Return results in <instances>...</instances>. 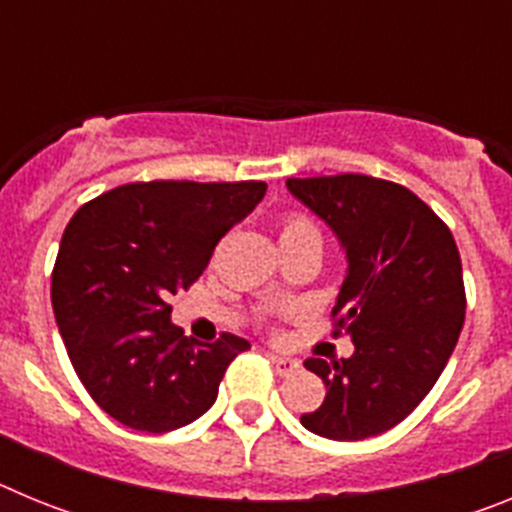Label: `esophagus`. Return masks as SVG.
<instances>
[{"label":"esophagus","instance_id":"1","mask_svg":"<svg viewBox=\"0 0 512 512\" xmlns=\"http://www.w3.org/2000/svg\"><path fill=\"white\" fill-rule=\"evenodd\" d=\"M269 361L274 364L279 377H289V374H295L297 369H300V361L289 359V356H282V354H269Z\"/></svg>","mask_w":512,"mask_h":512}]
</instances>
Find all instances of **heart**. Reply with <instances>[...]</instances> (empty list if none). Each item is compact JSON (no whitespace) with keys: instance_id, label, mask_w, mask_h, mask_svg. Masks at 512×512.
<instances>
[{"instance_id":"b5f03b06","label":"heart","mask_w":512,"mask_h":512,"mask_svg":"<svg viewBox=\"0 0 512 512\" xmlns=\"http://www.w3.org/2000/svg\"><path fill=\"white\" fill-rule=\"evenodd\" d=\"M282 238H315V241H320V230L307 215H289L282 225Z\"/></svg>"}]
</instances>
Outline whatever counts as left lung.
Returning a JSON list of instances; mask_svg holds the SVG:
<instances>
[{
  "instance_id": "1",
  "label": "left lung",
  "mask_w": 512,
  "mask_h": 512,
  "mask_svg": "<svg viewBox=\"0 0 512 512\" xmlns=\"http://www.w3.org/2000/svg\"><path fill=\"white\" fill-rule=\"evenodd\" d=\"M346 248L333 336L356 351L307 359L325 382L323 405L302 415L307 431L361 441L395 428L433 390L459 341L467 295L454 235L410 189L364 174L287 179Z\"/></svg>"
}]
</instances>
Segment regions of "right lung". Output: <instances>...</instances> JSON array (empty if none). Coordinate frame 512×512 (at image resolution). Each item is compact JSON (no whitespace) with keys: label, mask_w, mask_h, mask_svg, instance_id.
I'll return each mask as SVG.
<instances>
[{"label":"right lung","mask_w":512,"mask_h":512,"mask_svg":"<svg viewBox=\"0 0 512 512\" xmlns=\"http://www.w3.org/2000/svg\"><path fill=\"white\" fill-rule=\"evenodd\" d=\"M264 182L122 184L81 205L63 230L51 302L76 377L117 423L176 431L212 408L246 338L215 343L171 323L235 223L264 200Z\"/></svg>","instance_id":"right-lung-1"}]
</instances>
